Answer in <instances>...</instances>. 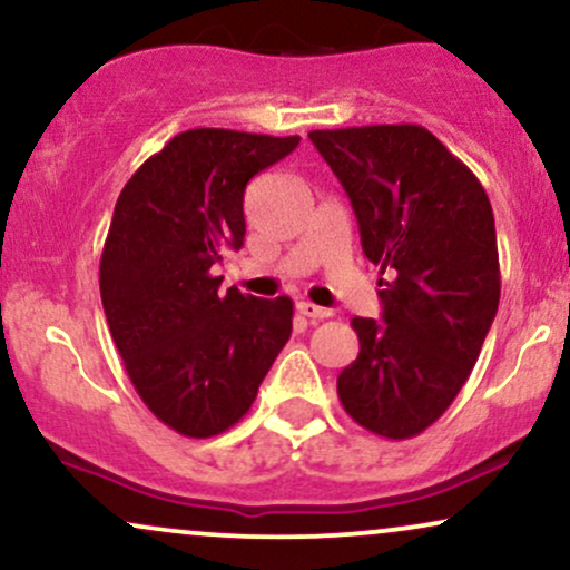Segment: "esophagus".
Instances as JSON below:
<instances>
[{
    "label": "esophagus",
    "instance_id": "34e87169",
    "mask_svg": "<svg viewBox=\"0 0 570 570\" xmlns=\"http://www.w3.org/2000/svg\"><path fill=\"white\" fill-rule=\"evenodd\" d=\"M297 311L305 315V318H311V321H324V318H328V315H332V311H326V307H321V305H315V303H307V299H303V303H297Z\"/></svg>",
    "mask_w": 570,
    "mask_h": 570
}]
</instances>
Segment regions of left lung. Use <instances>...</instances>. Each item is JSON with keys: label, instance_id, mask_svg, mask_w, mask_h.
I'll list each match as a JSON object with an SVG mask.
<instances>
[{"label": "left lung", "instance_id": "obj_1", "mask_svg": "<svg viewBox=\"0 0 570 570\" xmlns=\"http://www.w3.org/2000/svg\"><path fill=\"white\" fill-rule=\"evenodd\" d=\"M380 265L382 321L353 318L337 395L368 433L406 441L451 406L499 307L497 228L481 180L420 125L313 129Z\"/></svg>", "mask_w": 570, "mask_h": 570}]
</instances>
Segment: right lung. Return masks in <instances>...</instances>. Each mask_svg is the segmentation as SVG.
<instances>
[{"instance_id": "add662e5", "label": "right lung", "mask_w": 570, "mask_h": 570, "mask_svg": "<svg viewBox=\"0 0 570 570\" xmlns=\"http://www.w3.org/2000/svg\"><path fill=\"white\" fill-rule=\"evenodd\" d=\"M299 137L188 129L142 161L100 257L108 328L137 395L185 438L233 428L289 342L294 303L219 292L215 265L244 244V190Z\"/></svg>"}]
</instances>
